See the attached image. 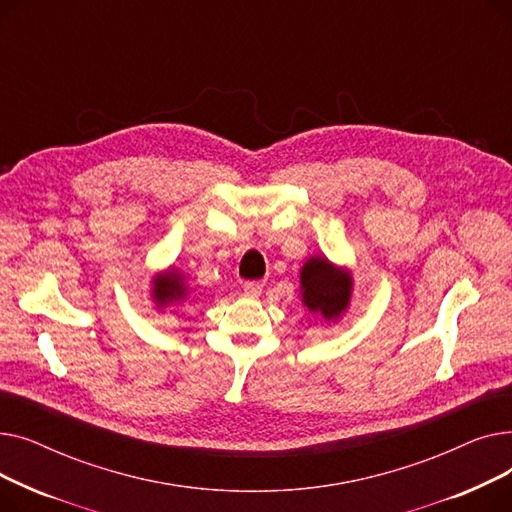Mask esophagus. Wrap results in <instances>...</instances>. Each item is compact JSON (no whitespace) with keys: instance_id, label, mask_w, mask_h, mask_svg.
I'll return each mask as SVG.
<instances>
[{"instance_id":"34e87169","label":"esophagus","mask_w":512,"mask_h":512,"mask_svg":"<svg viewBox=\"0 0 512 512\" xmlns=\"http://www.w3.org/2000/svg\"><path fill=\"white\" fill-rule=\"evenodd\" d=\"M261 290H263V282L253 280V282H245V294L249 299H259L261 297Z\"/></svg>"}]
</instances>
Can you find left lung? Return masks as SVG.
Returning a JSON list of instances; mask_svg holds the SVG:
<instances>
[{"mask_svg":"<svg viewBox=\"0 0 512 512\" xmlns=\"http://www.w3.org/2000/svg\"><path fill=\"white\" fill-rule=\"evenodd\" d=\"M301 303L319 317L321 326H332L351 307L355 280L346 265H336L326 255H311L301 267Z\"/></svg>","mask_w":512,"mask_h":512,"instance_id":"1","label":"left lung"}]
</instances>
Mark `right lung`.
<instances>
[{
    "label": "right lung",
    "mask_w": 512,
    "mask_h": 512,
    "mask_svg": "<svg viewBox=\"0 0 512 512\" xmlns=\"http://www.w3.org/2000/svg\"><path fill=\"white\" fill-rule=\"evenodd\" d=\"M191 284H188V278L178 267L170 265L168 270H161L151 276V288H149V297L153 303V309L157 311H166L174 305H182L191 297Z\"/></svg>",
    "instance_id": "1"
}]
</instances>
